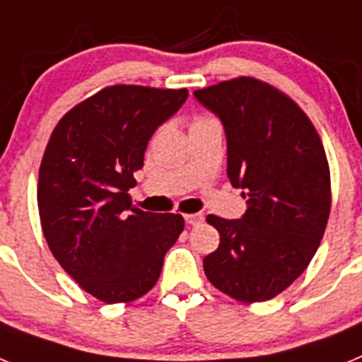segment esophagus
Listing matches in <instances>:
<instances>
[{
	"label": "esophagus",
	"instance_id": "34e87169",
	"mask_svg": "<svg viewBox=\"0 0 362 362\" xmlns=\"http://www.w3.org/2000/svg\"><path fill=\"white\" fill-rule=\"evenodd\" d=\"M204 216L201 212L197 214H185V221H187L188 225H199V223H203Z\"/></svg>",
	"mask_w": 362,
	"mask_h": 362
}]
</instances>
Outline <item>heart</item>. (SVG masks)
Instances as JSON below:
<instances>
[{
  "mask_svg": "<svg viewBox=\"0 0 362 362\" xmlns=\"http://www.w3.org/2000/svg\"><path fill=\"white\" fill-rule=\"evenodd\" d=\"M204 121H210V119H206V117H196L192 124H199V123H204Z\"/></svg>",
  "mask_w": 362,
  "mask_h": 362,
  "instance_id": "obj_1",
  "label": "heart"
}]
</instances>
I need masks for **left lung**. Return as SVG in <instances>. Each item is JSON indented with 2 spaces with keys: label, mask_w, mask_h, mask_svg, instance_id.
I'll use <instances>...</instances> for the list:
<instances>
[{
  "label": "left lung",
  "mask_w": 362,
  "mask_h": 362,
  "mask_svg": "<svg viewBox=\"0 0 362 362\" xmlns=\"http://www.w3.org/2000/svg\"><path fill=\"white\" fill-rule=\"evenodd\" d=\"M194 95L225 127L226 174L248 204L241 219L206 217L221 241L204 274L235 300H268L321 245L332 204L325 146L299 105L264 81L235 78Z\"/></svg>",
  "instance_id": "obj_1"
}]
</instances>
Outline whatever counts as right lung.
<instances>
[{
	"mask_svg": "<svg viewBox=\"0 0 362 362\" xmlns=\"http://www.w3.org/2000/svg\"><path fill=\"white\" fill-rule=\"evenodd\" d=\"M187 88L107 86L69 110L45 148L37 209L49 248L85 292L130 303L158 283L181 214L132 206L134 172L152 134L187 101Z\"/></svg>",
	"mask_w": 362,
	"mask_h": 362,
	"instance_id": "1",
	"label": "right lung"
}]
</instances>
